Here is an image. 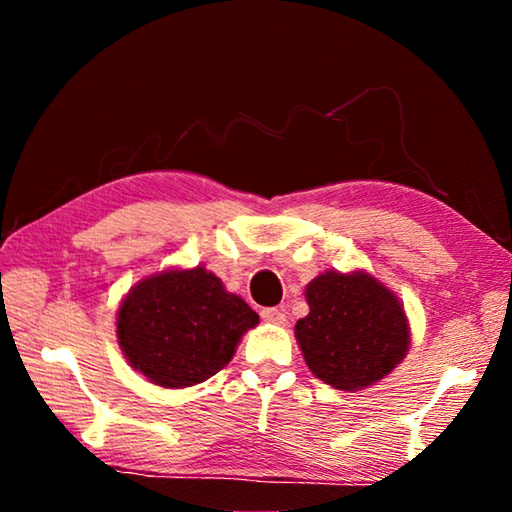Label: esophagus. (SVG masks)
I'll use <instances>...</instances> for the list:
<instances>
[{
	"instance_id": "1",
	"label": "esophagus",
	"mask_w": 512,
	"mask_h": 512,
	"mask_svg": "<svg viewBox=\"0 0 512 512\" xmlns=\"http://www.w3.org/2000/svg\"><path fill=\"white\" fill-rule=\"evenodd\" d=\"M262 318L266 323H273V325H284L287 323V314H284L282 309H262Z\"/></svg>"
}]
</instances>
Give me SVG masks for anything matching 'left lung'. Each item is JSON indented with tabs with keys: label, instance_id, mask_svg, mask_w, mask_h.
<instances>
[{
	"label": "left lung",
	"instance_id": "left-lung-1",
	"mask_svg": "<svg viewBox=\"0 0 512 512\" xmlns=\"http://www.w3.org/2000/svg\"><path fill=\"white\" fill-rule=\"evenodd\" d=\"M309 314L296 339L309 370L339 391H361L384 379L409 350L402 302L363 271H327L307 284Z\"/></svg>",
	"mask_w": 512,
	"mask_h": 512
}]
</instances>
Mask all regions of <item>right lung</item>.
Returning a JSON list of instances; mask_svg holds the SVG:
<instances>
[{
  "label": "right lung",
  "mask_w": 512,
  "mask_h": 512,
  "mask_svg": "<svg viewBox=\"0 0 512 512\" xmlns=\"http://www.w3.org/2000/svg\"><path fill=\"white\" fill-rule=\"evenodd\" d=\"M257 323L244 300L196 266L137 282L117 311V339L151 384L187 388L216 375Z\"/></svg>",
  "instance_id": "add662e5"
}]
</instances>
